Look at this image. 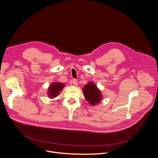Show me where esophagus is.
<instances>
[{
	"label": "esophagus",
	"mask_w": 158,
	"mask_h": 158,
	"mask_svg": "<svg viewBox=\"0 0 158 158\" xmlns=\"http://www.w3.org/2000/svg\"><path fill=\"white\" fill-rule=\"evenodd\" d=\"M72 83H73V84H74V85H78V80L76 79H73V80H72Z\"/></svg>",
	"instance_id": "1"
}]
</instances>
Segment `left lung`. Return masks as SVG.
<instances>
[{
  "label": "left lung",
  "instance_id": "1",
  "mask_svg": "<svg viewBox=\"0 0 158 158\" xmlns=\"http://www.w3.org/2000/svg\"><path fill=\"white\" fill-rule=\"evenodd\" d=\"M83 92L85 99L92 106H94L101 101L102 98V94L95 84L92 82H89L86 85H85Z\"/></svg>",
  "mask_w": 158,
  "mask_h": 158
}]
</instances>
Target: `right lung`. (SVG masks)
<instances>
[{
  "instance_id": "add662e5",
  "label": "right lung",
  "mask_w": 158,
  "mask_h": 158,
  "mask_svg": "<svg viewBox=\"0 0 158 158\" xmlns=\"http://www.w3.org/2000/svg\"><path fill=\"white\" fill-rule=\"evenodd\" d=\"M64 86L63 84L61 83H52L49 88L48 95L49 98H55L58 95L59 93L60 92Z\"/></svg>"
}]
</instances>
